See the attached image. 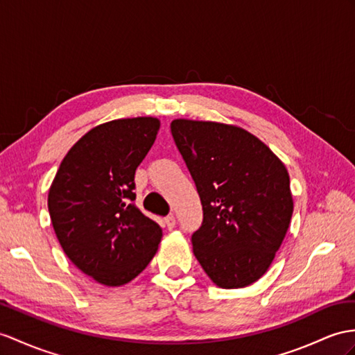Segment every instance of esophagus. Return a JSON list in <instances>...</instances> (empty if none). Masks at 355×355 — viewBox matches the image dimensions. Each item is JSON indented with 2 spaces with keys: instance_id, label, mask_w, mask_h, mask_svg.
Instances as JSON below:
<instances>
[{
  "instance_id": "1",
  "label": "esophagus",
  "mask_w": 355,
  "mask_h": 355,
  "mask_svg": "<svg viewBox=\"0 0 355 355\" xmlns=\"http://www.w3.org/2000/svg\"><path fill=\"white\" fill-rule=\"evenodd\" d=\"M164 226H166L167 229H175L176 227V218L173 217V215H168V217L164 218Z\"/></svg>"
}]
</instances>
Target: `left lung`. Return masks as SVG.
Returning <instances> with one entry per match:
<instances>
[{
	"instance_id": "left-lung-1",
	"label": "left lung",
	"mask_w": 355,
	"mask_h": 355,
	"mask_svg": "<svg viewBox=\"0 0 355 355\" xmlns=\"http://www.w3.org/2000/svg\"><path fill=\"white\" fill-rule=\"evenodd\" d=\"M170 128L203 206L191 238L194 256L217 286L245 288L268 271L286 236L289 173L243 128L188 119Z\"/></svg>"
}]
</instances>
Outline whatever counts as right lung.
Listing matches in <instances>:
<instances>
[{"instance_id": "1", "label": "right lung", "mask_w": 355, "mask_h": 355, "mask_svg": "<svg viewBox=\"0 0 355 355\" xmlns=\"http://www.w3.org/2000/svg\"><path fill=\"white\" fill-rule=\"evenodd\" d=\"M157 117L117 119L83 135L60 164L48 209L72 263L105 286L134 280L158 250L162 229L138 209L135 170L159 131Z\"/></svg>"}]
</instances>
